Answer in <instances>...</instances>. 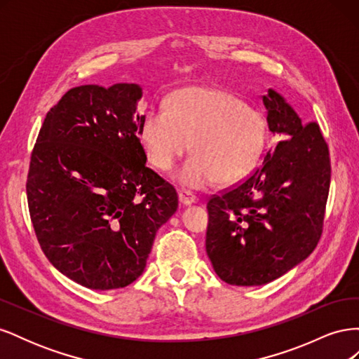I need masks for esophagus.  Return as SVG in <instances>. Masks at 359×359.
Instances as JSON below:
<instances>
[{"label":"esophagus","mask_w":359,"mask_h":359,"mask_svg":"<svg viewBox=\"0 0 359 359\" xmlns=\"http://www.w3.org/2000/svg\"><path fill=\"white\" fill-rule=\"evenodd\" d=\"M178 199H180V203L184 205V206H189L191 203H196V201H198L190 191H186V190H181L178 193Z\"/></svg>","instance_id":"1"}]
</instances>
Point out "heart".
I'll list each match as a JSON object with an SVG mask.
<instances>
[{
    "mask_svg": "<svg viewBox=\"0 0 359 359\" xmlns=\"http://www.w3.org/2000/svg\"><path fill=\"white\" fill-rule=\"evenodd\" d=\"M140 139L160 170L172 169L191 144L193 154L175 180L182 187L202 190L219 180L236 182L252 172L265 148L266 121L232 93L191 88L172 95L168 109L149 111Z\"/></svg>",
    "mask_w": 359,
    "mask_h": 359,
    "instance_id": "1",
    "label": "heart"
}]
</instances>
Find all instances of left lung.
I'll use <instances>...</instances> for the list:
<instances>
[{"label": "left lung", "instance_id": "8db88e82", "mask_svg": "<svg viewBox=\"0 0 359 359\" xmlns=\"http://www.w3.org/2000/svg\"><path fill=\"white\" fill-rule=\"evenodd\" d=\"M280 142L262 166L206 205V255L223 281L262 286L307 259L322 235L331 163L316 123L304 124L276 90L262 95Z\"/></svg>", "mask_w": 359, "mask_h": 359}]
</instances>
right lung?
Listing matches in <instances>:
<instances>
[{
  "instance_id": "obj_1",
  "label": "right lung",
  "mask_w": 359,
  "mask_h": 359,
  "mask_svg": "<svg viewBox=\"0 0 359 359\" xmlns=\"http://www.w3.org/2000/svg\"><path fill=\"white\" fill-rule=\"evenodd\" d=\"M137 83L81 85L48 112L31 154L27 198L49 262L95 290L144 273L177 191L147 166Z\"/></svg>"
}]
</instances>
